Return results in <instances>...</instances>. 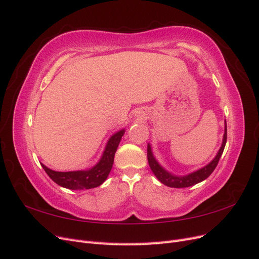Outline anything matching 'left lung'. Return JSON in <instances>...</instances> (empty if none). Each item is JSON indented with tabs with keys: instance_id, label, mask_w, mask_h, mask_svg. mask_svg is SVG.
Returning a JSON list of instances; mask_svg holds the SVG:
<instances>
[{
	"instance_id": "left-lung-1",
	"label": "left lung",
	"mask_w": 259,
	"mask_h": 259,
	"mask_svg": "<svg viewBox=\"0 0 259 259\" xmlns=\"http://www.w3.org/2000/svg\"><path fill=\"white\" fill-rule=\"evenodd\" d=\"M226 142H227V123H226V120H225V131H224L222 146L219 149L218 154H216V156L213 158V160H211L206 165H204L203 168L196 170L186 175H175L169 171H166L163 166L157 161V159L153 154L152 146L149 145V143L147 144L148 164L151 166V170L153 171L158 181H160L165 186H169L172 188H184V187L193 186L210 177L211 173L214 171L216 165L219 163L220 158L224 152L225 145H226Z\"/></svg>"
}]
</instances>
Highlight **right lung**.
I'll list each match as a JSON object with an SVG mask.
<instances>
[{"instance_id": "add662e5", "label": "right lung", "mask_w": 259, "mask_h": 259, "mask_svg": "<svg viewBox=\"0 0 259 259\" xmlns=\"http://www.w3.org/2000/svg\"><path fill=\"white\" fill-rule=\"evenodd\" d=\"M123 135L124 129H121L114 133V135L108 139L104 148V152L98 163L88 170L59 172L47 168L43 163H41V166H43V169L48 174V177L51 178L56 184L60 185L61 187L73 190L90 189L98 187L103 184L112 170L115 153L117 151L119 142Z\"/></svg>"}]
</instances>
